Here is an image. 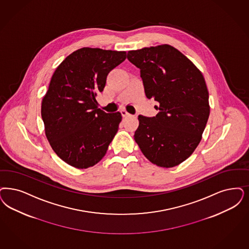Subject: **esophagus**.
<instances>
[{
    "label": "esophagus",
    "mask_w": 249,
    "mask_h": 249,
    "mask_svg": "<svg viewBox=\"0 0 249 249\" xmlns=\"http://www.w3.org/2000/svg\"><path fill=\"white\" fill-rule=\"evenodd\" d=\"M120 113H121V115H122V117H123V118H126V117H129V116H130V114L126 111V110H124V109H123V110H121Z\"/></svg>",
    "instance_id": "obj_1"
}]
</instances>
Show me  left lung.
<instances>
[{
	"label": "left lung",
	"instance_id": "left-lung-1",
	"mask_svg": "<svg viewBox=\"0 0 249 249\" xmlns=\"http://www.w3.org/2000/svg\"><path fill=\"white\" fill-rule=\"evenodd\" d=\"M127 58L140 69L147 98L159 103L155 117L139 115L134 140L150 162L178 165L197 148L209 119L204 77L170 45L130 51Z\"/></svg>",
	"mask_w": 249,
	"mask_h": 249
}]
</instances>
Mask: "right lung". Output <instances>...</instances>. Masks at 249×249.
<instances>
[{
  "label": "right lung",
  "instance_id": "right-lung-1",
  "mask_svg": "<svg viewBox=\"0 0 249 249\" xmlns=\"http://www.w3.org/2000/svg\"><path fill=\"white\" fill-rule=\"evenodd\" d=\"M126 52L83 48L57 67L41 104L45 133L56 155L79 169L98 163L106 155L121 121L120 112L97 107L109 71Z\"/></svg>",
  "mask_w": 249,
  "mask_h": 249
}]
</instances>
